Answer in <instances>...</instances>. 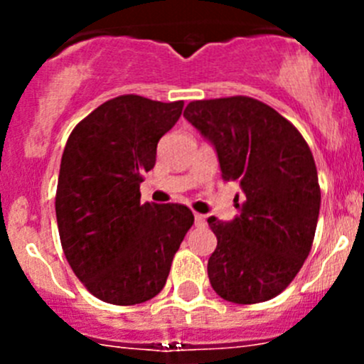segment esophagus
<instances>
[{
  "instance_id": "esophagus-1",
  "label": "esophagus",
  "mask_w": 364,
  "mask_h": 364,
  "mask_svg": "<svg viewBox=\"0 0 364 364\" xmlns=\"http://www.w3.org/2000/svg\"><path fill=\"white\" fill-rule=\"evenodd\" d=\"M196 225L204 227L205 225V216L200 215V213H196Z\"/></svg>"
}]
</instances>
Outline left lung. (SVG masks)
I'll return each instance as SVG.
<instances>
[{"mask_svg":"<svg viewBox=\"0 0 364 364\" xmlns=\"http://www.w3.org/2000/svg\"><path fill=\"white\" fill-rule=\"evenodd\" d=\"M183 116L213 142L223 181H240L245 193L236 220H208L218 240L208 260L211 287L237 304L273 299L314 245L321 209L314 155L291 121L255 98L193 100Z\"/></svg>","mask_w":364,"mask_h":364,"instance_id":"8db88e82","label":"left lung"}]
</instances>
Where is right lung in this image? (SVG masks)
Listing matches in <instances>:
<instances>
[{
  "mask_svg": "<svg viewBox=\"0 0 364 364\" xmlns=\"http://www.w3.org/2000/svg\"><path fill=\"white\" fill-rule=\"evenodd\" d=\"M185 102L121 95L87 114L61 159L56 218L70 267L98 299L144 303L164 289L172 259L193 225L181 204L141 203L142 174Z\"/></svg>",
  "mask_w": 364,
  "mask_h": 364,
  "instance_id": "1",
  "label": "right lung"
}]
</instances>
